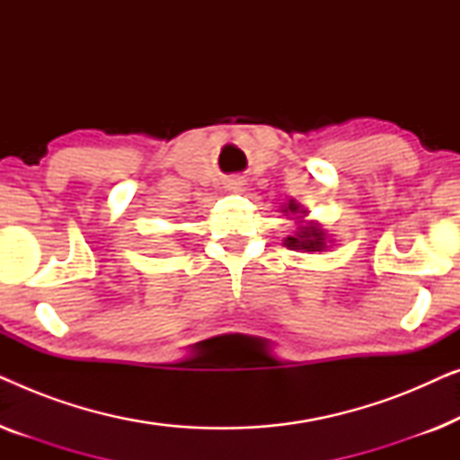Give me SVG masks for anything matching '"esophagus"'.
I'll return each instance as SVG.
<instances>
[{"instance_id": "obj_1", "label": "esophagus", "mask_w": 460, "mask_h": 460, "mask_svg": "<svg viewBox=\"0 0 460 460\" xmlns=\"http://www.w3.org/2000/svg\"><path fill=\"white\" fill-rule=\"evenodd\" d=\"M228 190H230V192H236V194L244 192V190H247V180H243V178L230 180V181H228Z\"/></svg>"}]
</instances>
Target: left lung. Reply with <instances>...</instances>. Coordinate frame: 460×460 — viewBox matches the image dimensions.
<instances>
[{"label": "left lung", "mask_w": 460, "mask_h": 460, "mask_svg": "<svg viewBox=\"0 0 460 460\" xmlns=\"http://www.w3.org/2000/svg\"><path fill=\"white\" fill-rule=\"evenodd\" d=\"M280 211L285 213L288 219H293L295 228L293 234H288L282 244L287 249L301 251V253H320V251H326L331 247V238L326 234V230L320 226L316 219H305L307 211L299 203H295L291 199L288 203L280 207Z\"/></svg>", "instance_id": "1"}]
</instances>
